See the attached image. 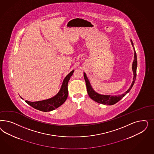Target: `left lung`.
I'll return each instance as SVG.
<instances>
[{
  "mask_svg": "<svg viewBox=\"0 0 154 154\" xmlns=\"http://www.w3.org/2000/svg\"><path fill=\"white\" fill-rule=\"evenodd\" d=\"M131 43L133 46V49H134V60L133 62V64H132V70L133 72V82L131 84V86L129 89L126 91V92H125V93L119 95H117V96H114V95H102V94H99L97 93V92H95L94 89L92 88L90 81L88 79L85 73H84V77L85 82H86V89L88 91V93L89 95L90 98L92 99L93 100L95 101L96 102L100 103V104H107V105H113L116 104L117 102H118L120 100H121L122 98L124 97L128 93L131 89L132 88L133 85L134 84L135 82V79H136V76H137V55H136V52H135V48L133 45V43L132 42V40L131 39Z\"/></svg>",
  "mask_w": 154,
  "mask_h": 154,
  "instance_id": "obj_1",
  "label": "left lung"
}]
</instances>
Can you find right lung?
<instances>
[{
  "label": "right lung",
  "instance_id": "1",
  "mask_svg": "<svg viewBox=\"0 0 154 154\" xmlns=\"http://www.w3.org/2000/svg\"><path fill=\"white\" fill-rule=\"evenodd\" d=\"M74 70L71 71L70 73L67 75L64 79L63 84L61 85L60 90L59 93L55 96L52 98L48 99L46 100L38 101V102H29L26 100L29 105L32 107L41 111L43 112H48L51 111L60 107L66 100L68 95V83L70 79L71 76L73 75ZM23 99V98H21Z\"/></svg>",
  "mask_w": 154,
  "mask_h": 154
}]
</instances>
